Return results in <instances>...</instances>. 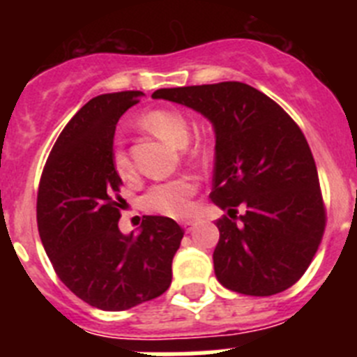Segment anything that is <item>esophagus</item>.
Instances as JSON below:
<instances>
[{
	"instance_id": "esophagus-1",
	"label": "esophagus",
	"mask_w": 357,
	"mask_h": 357,
	"mask_svg": "<svg viewBox=\"0 0 357 357\" xmlns=\"http://www.w3.org/2000/svg\"><path fill=\"white\" fill-rule=\"evenodd\" d=\"M195 225V220H185V222H182V227H184V230H191Z\"/></svg>"
}]
</instances>
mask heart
<instances>
[{
    "label": "heart",
    "mask_w": 357,
    "mask_h": 357,
    "mask_svg": "<svg viewBox=\"0 0 357 357\" xmlns=\"http://www.w3.org/2000/svg\"><path fill=\"white\" fill-rule=\"evenodd\" d=\"M141 127L155 134L160 139L168 141L173 146H185L191 134L188 116L173 107H159L144 112L139 119ZM189 159L204 160L209 155V146L202 141H197L185 148ZM112 166L121 178H132L135 175L134 164L123 146H116L112 151ZM197 182L193 178H175L153 184L143 197V207L148 213L162 214L168 218H188L193 213L191 198L197 193Z\"/></svg>",
    "instance_id": "1"
}]
</instances>
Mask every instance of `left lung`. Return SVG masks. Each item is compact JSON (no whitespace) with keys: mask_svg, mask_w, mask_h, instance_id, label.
I'll return each mask as SVG.
<instances>
[{"mask_svg":"<svg viewBox=\"0 0 357 357\" xmlns=\"http://www.w3.org/2000/svg\"><path fill=\"white\" fill-rule=\"evenodd\" d=\"M151 98L181 103L213 123L211 200L227 211L216 222L213 254L220 284L252 296L291 288L326 230L317 164L298 125L241 82L159 89Z\"/></svg>","mask_w":357,"mask_h":357,"instance_id":"1","label":"left lung"}]
</instances>
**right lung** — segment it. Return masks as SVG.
Instances as JSON below:
<instances>
[{
	"instance_id": "obj_1",
	"label": "right lung",
	"mask_w": 357,
	"mask_h": 357,
	"mask_svg": "<svg viewBox=\"0 0 357 357\" xmlns=\"http://www.w3.org/2000/svg\"><path fill=\"white\" fill-rule=\"evenodd\" d=\"M141 91L100 94L61 132L40 176L37 227L59 279L103 311H125L172 284V263L184 230L166 216H144L137 236L118 222L121 178L112 166L119 118Z\"/></svg>"
}]
</instances>
